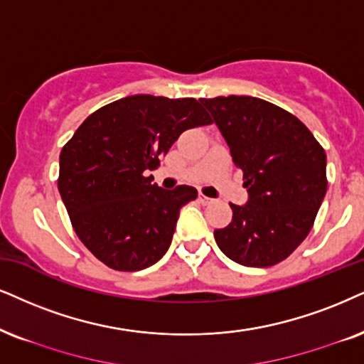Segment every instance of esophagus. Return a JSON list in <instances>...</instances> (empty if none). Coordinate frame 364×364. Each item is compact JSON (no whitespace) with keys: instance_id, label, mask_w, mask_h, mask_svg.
Here are the masks:
<instances>
[{"instance_id":"1","label":"esophagus","mask_w":364,"mask_h":364,"mask_svg":"<svg viewBox=\"0 0 364 364\" xmlns=\"http://www.w3.org/2000/svg\"><path fill=\"white\" fill-rule=\"evenodd\" d=\"M198 201H200L201 205H210V203H213V198H208V196H205L203 193H200V195H198Z\"/></svg>"}]
</instances>
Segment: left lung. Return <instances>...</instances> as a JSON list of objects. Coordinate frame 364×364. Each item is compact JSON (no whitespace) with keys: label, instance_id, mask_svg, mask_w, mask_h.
Segmentation results:
<instances>
[{"label":"left lung","instance_id":"obj_1","mask_svg":"<svg viewBox=\"0 0 364 364\" xmlns=\"http://www.w3.org/2000/svg\"><path fill=\"white\" fill-rule=\"evenodd\" d=\"M243 171L245 205H230L232 223L215 230L228 259L270 267L287 259L311 232L323 203L326 153L287 110L248 95L200 99Z\"/></svg>","mask_w":364,"mask_h":364}]
</instances>
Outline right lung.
<instances>
[{"instance_id":"add662e5","label":"right lung","mask_w":364,"mask_h":364,"mask_svg":"<svg viewBox=\"0 0 364 364\" xmlns=\"http://www.w3.org/2000/svg\"><path fill=\"white\" fill-rule=\"evenodd\" d=\"M211 119L195 99L139 94L104 105L60 153L58 191L82 243L110 269L136 272L166 254L193 186L163 190L146 173L186 129Z\"/></svg>"}]
</instances>
